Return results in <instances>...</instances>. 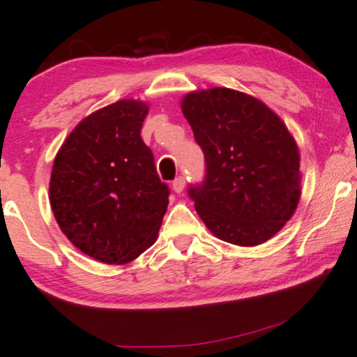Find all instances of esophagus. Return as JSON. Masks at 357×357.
Wrapping results in <instances>:
<instances>
[{"label":"esophagus","instance_id":"obj_1","mask_svg":"<svg viewBox=\"0 0 357 357\" xmlns=\"http://www.w3.org/2000/svg\"><path fill=\"white\" fill-rule=\"evenodd\" d=\"M184 185H185V179H184V176H178L176 179L173 181V190H174V192H176V194H181V192H183Z\"/></svg>","mask_w":357,"mask_h":357}]
</instances>
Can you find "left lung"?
<instances>
[{"label": "left lung", "mask_w": 357, "mask_h": 357, "mask_svg": "<svg viewBox=\"0 0 357 357\" xmlns=\"http://www.w3.org/2000/svg\"><path fill=\"white\" fill-rule=\"evenodd\" d=\"M183 114L204 151L205 178L188 194L205 226L234 245H259L279 232L300 200V153L278 115L227 88L190 93Z\"/></svg>", "instance_id": "1"}]
</instances>
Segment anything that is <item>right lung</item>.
Listing matches in <instances>:
<instances>
[{"label": "right lung", "mask_w": 357, "mask_h": 357, "mask_svg": "<svg viewBox=\"0 0 357 357\" xmlns=\"http://www.w3.org/2000/svg\"><path fill=\"white\" fill-rule=\"evenodd\" d=\"M147 105L123 99L79 121L52 165L50 202L61 231L88 257L130 263L155 242L169 189L141 139Z\"/></svg>", "instance_id": "obj_1"}]
</instances>
